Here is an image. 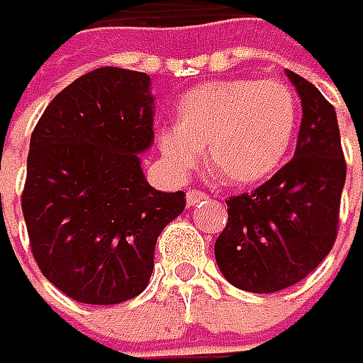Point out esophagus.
<instances>
[{"mask_svg":"<svg viewBox=\"0 0 363 363\" xmlns=\"http://www.w3.org/2000/svg\"><path fill=\"white\" fill-rule=\"evenodd\" d=\"M203 199H207V195L203 193V191H197V189H189L186 191V205L189 207H193V205H197Z\"/></svg>","mask_w":363,"mask_h":363,"instance_id":"esophagus-1","label":"esophagus"}]
</instances>
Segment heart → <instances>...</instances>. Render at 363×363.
<instances>
[{
  "mask_svg": "<svg viewBox=\"0 0 363 363\" xmlns=\"http://www.w3.org/2000/svg\"><path fill=\"white\" fill-rule=\"evenodd\" d=\"M298 125V98L277 79L230 77L189 90L177 106V125L158 133L166 164L186 174L203 160L232 186L271 177L289 152Z\"/></svg>",
  "mask_w": 363,
  "mask_h": 363,
  "instance_id": "1",
  "label": "heart"
}]
</instances>
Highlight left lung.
Returning <instances> with one entry per match:
<instances>
[{"label": "left lung", "mask_w": 363, "mask_h": 363, "mask_svg": "<svg viewBox=\"0 0 363 363\" xmlns=\"http://www.w3.org/2000/svg\"><path fill=\"white\" fill-rule=\"evenodd\" d=\"M302 102L294 158L265 184L230 197L216 240L225 279L252 294H273L312 273L337 238L347 166L335 108L302 75L286 69Z\"/></svg>", "instance_id": "left-lung-1"}]
</instances>
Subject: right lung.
I'll return each mask as SVG.
<instances>
[{
  "instance_id": "obj_1",
  "label": "right lung",
  "mask_w": 363,
  "mask_h": 363,
  "mask_svg": "<svg viewBox=\"0 0 363 363\" xmlns=\"http://www.w3.org/2000/svg\"><path fill=\"white\" fill-rule=\"evenodd\" d=\"M147 74L100 67L45 108L30 138L22 213L43 275L82 304H121L154 271V246L184 209L156 191L139 154L154 143Z\"/></svg>"
}]
</instances>
